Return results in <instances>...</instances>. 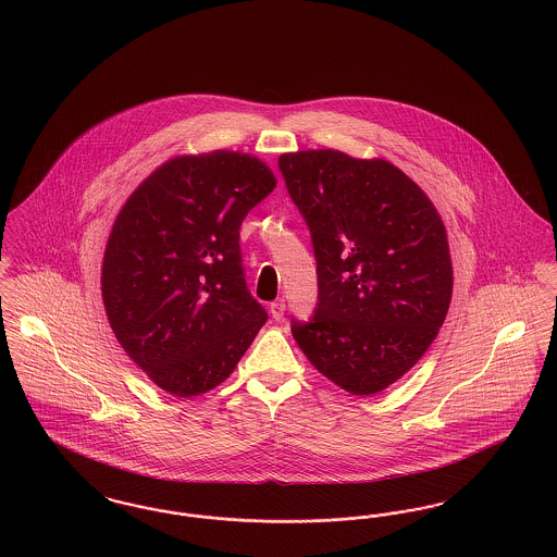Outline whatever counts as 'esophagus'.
<instances>
[{
    "mask_svg": "<svg viewBox=\"0 0 557 557\" xmlns=\"http://www.w3.org/2000/svg\"><path fill=\"white\" fill-rule=\"evenodd\" d=\"M269 311H271V318L275 319V321H280V319L284 318V311H286V302H284V298L273 300V302L269 305Z\"/></svg>",
    "mask_w": 557,
    "mask_h": 557,
    "instance_id": "1",
    "label": "esophagus"
}]
</instances>
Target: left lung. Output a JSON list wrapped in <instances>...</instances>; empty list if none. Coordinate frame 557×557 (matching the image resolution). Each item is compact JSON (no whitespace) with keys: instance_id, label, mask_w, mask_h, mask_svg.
Returning a JSON list of instances; mask_svg holds the SVG:
<instances>
[{"instance_id":"obj_1","label":"left lung","mask_w":557,"mask_h":557,"mask_svg":"<svg viewBox=\"0 0 557 557\" xmlns=\"http://www.w3.org/2000/svg\"><path fill=\"white\" fill-rule=\"evenodd\" d=\"M318 259V309L292 336L327 380L370 397L411 370L447 318V230L432 200L384 159L341 150L280 157Z\"/></svg>"}]
</instances>
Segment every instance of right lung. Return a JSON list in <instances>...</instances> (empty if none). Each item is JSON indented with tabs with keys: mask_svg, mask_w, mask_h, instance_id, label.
<instances>
[{
	"mask_svg": "<svg viewBox=\"0 0 557 557\" xmlns=\"http://www.w3.org/2000/svg\"><path fill=\"white\" fill-rule=\"evenodd\" d=\"M275 184L252 154H184L162 162L116 214L102 261L108 323L173 397L227 380L267 321L246 288L239 225Z\"/></svg>",
	"mask_w": 557,
	"mask_h": 557,
	"instance_id": "right-lung-1",
	"label": "right lung"
}]
</instances>
